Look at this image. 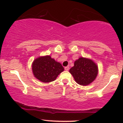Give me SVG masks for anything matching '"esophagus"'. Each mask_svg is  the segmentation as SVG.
Segmentation results:
<instances>
[{"label":"esophagus","mask_w":123,"mask_h":123,"mask_svg":"<svg viewBox=\"0 0 123 123\" xmlns=\"http://www.w3.org/2000/svg\"><path fill=\"white\" fill-rule=\"evenodd\" d=\"M69 69V67L68 66H65V70H68Z\"/></svg>","instance_id":"obj_1"}]
</instances>
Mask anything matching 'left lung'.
I'll return each instance as SVG.
<instances>
[{"instance_id":"8db88e82","label":"left lung","mask_w":123,"mask_h":123,"mask_svg":"<svg viewBox=\"0 0 123 123\" xmlns=\"http://www.w3.org/2000/svg\"><path fill=\"white\" fill-rule=\"evenodd\" d=\"M69 72L76 83L81 86H87L95 79L98 67L92 60L80 57L74 62V66L70 68Z\"/></svg>"}]
</instances>
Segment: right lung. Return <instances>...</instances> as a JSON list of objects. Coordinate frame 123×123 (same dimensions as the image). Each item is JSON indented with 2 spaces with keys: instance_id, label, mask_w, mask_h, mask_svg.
<instances>
[{
  "instance_id": "right-lung-1",
  "label": "right lung",
  "mask_w": 123,
  "mask_h": 123,
  "mask_svg": "<svg viewBox=\"0 0 123 123\" xmlns=\"http://www.w3.org/2000/svg\"><path fill=\"white\" fill-rule=\"evenodd\" d=\"M63 70L62 65L49 55L37 58L32 63V71L35 77L43 83L55 80Z\"/></svg>"
}]
</instances>
